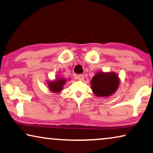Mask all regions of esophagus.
Listing matches in <instances>:
<instances>
[{
  "label": "esophagus",
  "instance_id": "1",
  "mask_svg": "<svg viewBox=\"0 0 153 153\" xmlns=\"http://www.w3.org/2000/svg\"><path fill=\"white\" fill-rule=\"evenodd\" d=\"M77 79H78V80L82 81L84 79V75H82V74L78 75V76H77Z\"/></svg>",
  "mask_w": 153,
  "mask_h": 153
}]
</instances>
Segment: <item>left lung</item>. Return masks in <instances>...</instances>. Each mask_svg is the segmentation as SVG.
Listing matches in <instances>:
<instances>
[{"mask_svg": "<svg viewBox=\"0 0 153 153\" xmlns=\"http://www.w3.org/2000/svg\"><path fill=\"white\" fill-rule=\"evenodd\" d=\"M91 88L97 97H109L113 95L120 85V78L114 72L99 71L91 81Z\"/></svg>", "mask_w": 153, "mask_h": 153, "instance_id": "left-lung-1", "label": "left lung"}]
</instances>
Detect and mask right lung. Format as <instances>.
Masks as SVG:
<instances>
[{
    "instance_id": "1",
    "label": "right lung",
    "mask_w": 153,
    "mask_h": 153,
    "mask_svg": "<svg viewBox=\"0 0 153 153\" xmlns=\"http://www.w3.org/2000/svg\"><path fill=\"white\" fill-rule=\"evenodd\" d=\"M66 82V79L62 77H56L53 81H49L47 82L48 88L53 93H60L62 90L64 84Z\"/></svg>"
}]
</instances>
